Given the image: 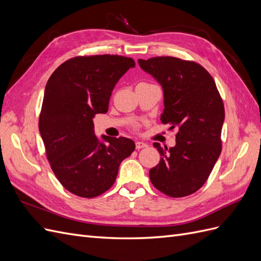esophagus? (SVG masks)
Instances as JSON below:
<instances>
[{"mask_svg": "<svg viewBox=\"0 0 261 261\" xmlns=\"http://www.w3.org/2000/svg\"><path fill=\"white\" fill-rule=\"evenodd\" d=\"M147 147L148 145L146 143H143V141H136V149H143Z\"/></svg>", "mask_w": 261, "mask_h": 261, "instance_id": "obj_1", "label": "esophagus"}]
</instances>
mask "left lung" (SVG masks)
Returning a JSON list of instances; mask_svg holds the SVG:
<instances>
[{
  "mask_svg": "<svg viewBox=\"0 0 261 261\" xmlns=\"http://www.w3.org/2000/svg\"><path fill=\"white\" fill-rule=\"evenodd\" d=\"M138 63L162 86L161 122L177 129L174 147L153 144L161 160L149 171L150 180L173 198L194 194L206 183L222 150V98L211 75L198 63L173 57Z\"/></svg>",
  "mask_w": 261,
  "mask_h": 261,
  "instance_id": "1",
  "label": "left lung"
}]
</instances>
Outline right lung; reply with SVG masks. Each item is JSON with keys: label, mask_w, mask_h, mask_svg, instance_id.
I'll return each mask as SVG.
<instances>
[{"label": "right lung", "mask_w": 261, "mask_h": 261, "mask_svg": "<svg viewBox=\"0 0 261 261\" xmlns=\"http://www.w3.org/2000/svg\"><path fill=\"white\" fill-rule=\"evenodd\" d=\"M135 61L122 55H89L65 61L45 86L39 130L53 173L72 194L93 198L114 184L121 162L135 150L126 137L94 135L92 118L107 113L120 78Z\"/></svg>", "instance_id": "right-lung-1"}]
</instances>
